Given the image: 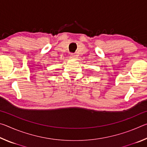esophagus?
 Listing matches in <instances>:
<instances>
[{
	"instance_id": "1",
	"label": "esophagus",
	"mask_w": 147,
	"mask_h": 147,
	"mask_svg": "<svg viewBox=\"0 0 147 147\" xmlns=\"http://www.w3.org/2000/svg\"><path fill=\"white\" fill-rule=\"evenodd\" d=\"M75 57H76V56L74 55V54H71V55H70V58H72V59H74V58H75Z\"/></svg>"
}]
</instances>
